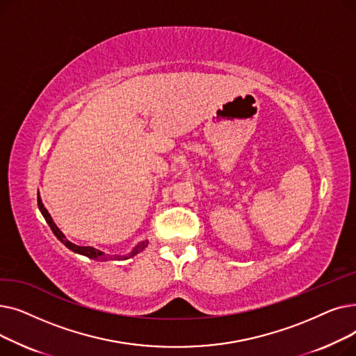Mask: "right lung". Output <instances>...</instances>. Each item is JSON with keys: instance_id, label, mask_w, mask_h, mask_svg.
I'll return each instance as SVG.
<instances>
[{"instance_id": "1", "label": "right lung", "mask_w": 356, "mask_h": 356, "mask_svg": "<svg viewBox=\"0 0 356 356\" xmlns=\"http://www.w3.org/2000/svg\"><path fill=\"white\" fill-rule=\"evenodd\" d=\"M37 204H39V209H40V212H42V215L44 216V219H46V222L49 223V227H50V229L53 231V234L56 235V238H58L62 244H65L70 251H73V252H76V254H81V255H85V257H88V258H92V259H106V258H114V259H127V258H131V257H134L136 254H138L140 251H143L145 247H147V241H143V242H140V244L136 247V248H133V251L131 252H128L127 255H105L102 251H99V250H95V248H92V247H81V245H74V244H72L70 241H67L66 239V236L60 232V229L54 225V222H53V219H51V216H50V213L47 212V209L43 207V203H42V199H40V196L37 195Z\"/></svg>"}]
</instances>
